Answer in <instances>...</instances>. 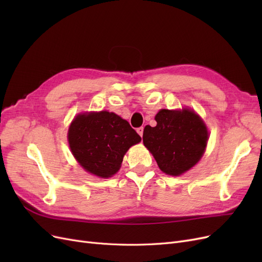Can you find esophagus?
<instances>
[{"instance_id": "obj_1", "label": "esophagus", "mask_w": 262, "mask_h": 262, "mask_svg": "<svg viewBox=\"0 0 262 262\" xmlns=\"http://www.w3.org/2000/svg\"><path fill=\"white\" fill-rule=\"evenodd\" d=\"M143 131H144V128H143V126H140V128H138L137 129V132L139 133V136L142 138V137H143Z\"/></svg>"}]
</instances>
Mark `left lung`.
Instances as JSON below:
<instances>
[{
  "label": "left lung",
  "instance_id": "1",
  "mask_svg": "<svg viewBox=\"0 0 262 262\" xmlns=\"http://www.w3.org/2000/svg\"><path fill=\"white\" fill-rule=\"evenodd\" d=\"M155 120V126L144 128L143 143L162 171L179 176L201 160L209 140L207 125L187 108L161 109Z\"/></svg>",
  "mask_w": 262,
  "mask_h": 262
}]
</instances>
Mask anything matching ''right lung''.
Instances as JSON below:
<instances>
[{"label": "right lung", "mask_w": 262, "mask_h": 262, "mask_svg": "<svg viewBox=\"0 0 262 262\" xmlns=\"http://www.w3.org/2000/svg\"><path fill=\"white\" fill-rule=\"evenodd\" d=\"M68 140L71 152L86 171L109 178L120 169L126 150L141 142V137L124 119L102 110L77 115Z\"/></svg>", "instance_id": "1"}]
</instances>
